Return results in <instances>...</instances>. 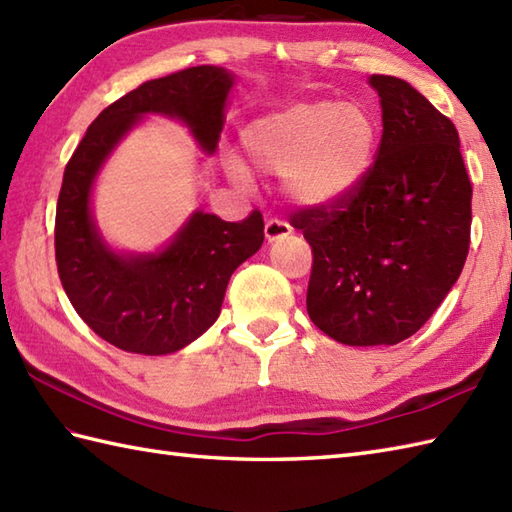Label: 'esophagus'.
<instances>
[{
    "instance_id": "obj_1",
    "label": "esophagus",
    "mask_w": 512,
    "mask_h": 512,
    "mask_svg": "<svg viewBox=\"0 0 512 512\" xmlns=\"http://www.w3.org/2000/svg\"><path fill=\"white\" fill-rule=\"evenodd\" d=\"M264 233L268 242H277V239L288 237L292 233V226L286 220H279V217H270L264 226Z\"/></svg>"
}]
</instances>
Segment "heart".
<instances>
[{
  "instance_id": "1",
  "label": "heart",
  "mask_w": 512,
  "mask_h": 512,
  "mask_svg": "<svg viewBox=\"0 0 512 512\" xmlns=\"http://www.w3.org/2000/svg\"><path fill=\"white\" fill-rule=\"evenodd\" d=\"M242 147L250 167L284 176L292 202L330 209L356 193L372 171L378 125L358 103L303 101L250 123Z\"/></svg>"
}]
</instances>
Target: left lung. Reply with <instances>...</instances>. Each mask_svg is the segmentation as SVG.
<instances>
[{
    "mask_svg": "<svg viewBox=\"0 0 512 512\" xmlns=\"http://www.w3.org/2000/svg\"><path fill=\"white\" fill-rule=\"evenodd\" d=\"M383 136L361 187L290 224L312 248L306 306L345 345L416 334L458 281L471 244L473 187L458 129L407 81L374 74Z\"/></svg>",
    "mask_w": 512,
    "mask_h": 512,
    "instance_id": "8db88e82",
    "label": "left lung"
}]
</instances>
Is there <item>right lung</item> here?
<instances>
[{
    "mask_svg": "<svg viewBox=\"0 0 512 512\" xmlns=\"http://www.w3.org/2000/svg\"><path fill=\"white\" fill-rule=\"evenodd\" d=\"M233 74L198 65L147 81L107 105L65 165L54 220L61 286L79 317L118 350L160 356L182 350L211 328L228 279L264 242L257 209L242 222L195 213L158 255L107 250L90 217L94 176L143 114L178 116L206 151H215Z\"/></svg>",
    "mask_w": 512,
    "mask_h": 512,
    "instance_id": "right-lung-1",
    "label": "right lung"
}]
</instances>
